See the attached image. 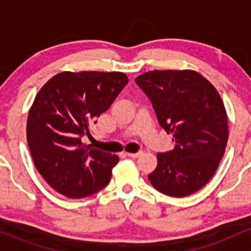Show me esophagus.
Returning a JSON list of instances; mask_svg holds the SVG:
<instances>
[{
    "instance_id": "34e87169",
    "label": "esophagus",
    "mask_w": 251,
    "mask_h": 251,
    "mask_svg": "<svg viewBox=\"0 0 251 251\" xmlns=\"http://www.w3.org/2000/svg\"><path fill=\"white\" fill-rule=\"evenodd\" d=\"M142 154H143L142 152H137V153H126V155L129 158H138V157H140Z\"/></svg>"
}]
</instances>
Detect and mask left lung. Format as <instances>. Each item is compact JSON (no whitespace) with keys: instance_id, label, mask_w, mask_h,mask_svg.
I'll return each mask as SVG.
<instances>
[{"instance_id":"8db88e82","label":"left lung","mask_w":251,"mask_h":251,"mask_svg":"<svg viewBox=\"0 0 251 251\" xmlns=\"http://www.w3.org/2000/svg\"><path fill=\"white\" fill-rule=\"evenodd\" d=\"M135 82L148 94L160 126L176 143L172 151L157 154L150 183L172 197L195 194L211 179L226 152L229 129L220 93L191 70L146 72Z\"/></svg>"}]
</instances>
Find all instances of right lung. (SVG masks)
<instances>
[{
  "label": "right lung",
  "instance_id": "right-lung-1",
  "mask_svg": "<svg viewBox=\"0 0 251 251\" xmlns=\"http://www.w3.org/2000/svg\"><path fill=\"white\" fill-rule=\"evenodd\" d=\"M128 82L122 72H62L50 77L34 99L27 142L43 179L68 198H83L105 188L118 155L81 142L92 123L107 111Z\"/></svg>",
  "mask_w": 251,
  "mask_h": 251
}]
</instances>
